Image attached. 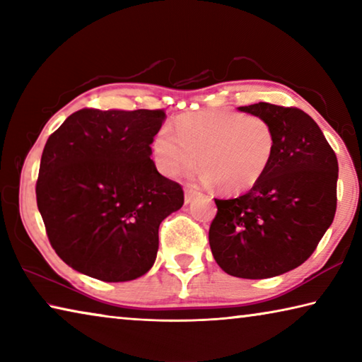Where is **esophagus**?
Here are the masks:
<instances>
[{"label": "esophagus", "mask_w": 362, "mask_h": 362, "mask_svg": "<svg viewBox=\"0 0 362 362\" xmlns=\"http://www.w3.org/2000/svg\"><path fill=\"white\" fill-rule=\"evenodd\" d=\"M196 196H199V192H196V189H193V188H187L185 189V204L192 203Z\"/></svg>", "instance_id": "obj_1"}]
</instances>
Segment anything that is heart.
<instances>
[{"label":"heart","instance_id":"b5f03b06","mask_svg":"<svg viewBox=\"0 0 362 362\" xmlns=\"http://www.w3.org/2000/svg\"><path fill=\"white\" fill-rule=\"evenodd\" d=\"M175 132L164 126L153 139L158 169L174 179L199 161L201 182L217 183L225 193L252 188L265 175L276 150V136L267 119L230 110L182 116L175 121Z\"/></svg>","mask_w":362,"mask_h":362}]
</instances>
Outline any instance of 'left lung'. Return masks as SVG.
<instances>
[{
    "label": "left lung",
    "instance_id": "8db88e82",
    "mask_svg": "<svg viewBox=\"0 0 362 362\" xmlns=\"http://www.w3.org/2000/svg\"><path fill=\"white\" fill-rule=\"evenodd\" d=\"M238 110L272 124L276 150L246 194L216 199L211 250L231 276H279L302 265L332 225L339 163L320 126L302 110L267 102Z\"/></svg>",
    "mask_w": 362,
    "mask_h": 362
}]
</instances>
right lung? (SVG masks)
Returning <instances> with one entry per match:
<instances>
[{
  "label": "right lung",
  "instance_id": "right-lung-1",
  "mask_svg": "<svg viewBox=\"0 0 362 362\" xmlns=\"http://www.w3.org/2000/svg\"><path fill=\"white\" fill-rule=\"evenodd\" d=\"M163 110L70 115L47 139L36 203L51 246L66 265L124 283L156 260L159 223L183 204V189L158 173L151 148Z\"/></svg>",
  "mask_w": 362,
  "mask_h": 362
}]
</instances>
